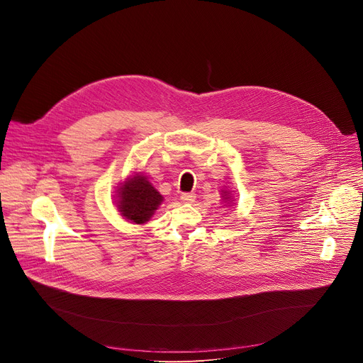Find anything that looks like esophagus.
<instances>
[{
    "label": "esophagus",
    "instance_id": "1",
    "mask_svg": "<svg viewBox=\"0 0 363 363\" xmlns=\"http://www.w3.org/2000/svg\"><path fill=\"white\" fill-rule=\"evenodd\" d=\"M195 194L194 192H185V194H182L181 195V201L182 202H185V203H191V202H194L195 201Z\"/></svg>",
    "mask_w": 363,
    "mask_h": 363
}]
</instances>
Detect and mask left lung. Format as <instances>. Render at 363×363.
<instances>
[{"mask_svg":"<svg viewBox=\"0 0 363 363\" xmlns=\"http://www.w3.org/2000/svg\"><path fill=\"white\" fill-rule=\"evenodd\" d=\"M223 198L224 199H230L231 196H230V192L228 191H223Z\"/></svg>","mask_w":363,"mask_h":363,"instance_id":"obj_1","label":"left lung"}]
</instances>
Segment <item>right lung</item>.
<instances>
[{"instance_id":"add662e5","label":"right lung","mask_w":363,"mask_h":363,"mask_svg":"<svg viewBox=\"0 0 363 363\" xmlns=\"http://www.w3.org/2000/svg\"><path fill=\"white\" fill-rule=\"evenodd\" d=\"M162 201L164 196L142 174H135L118 188V210L125 220L135 224L149 221Z\"/></svg>"}]
</instances>
